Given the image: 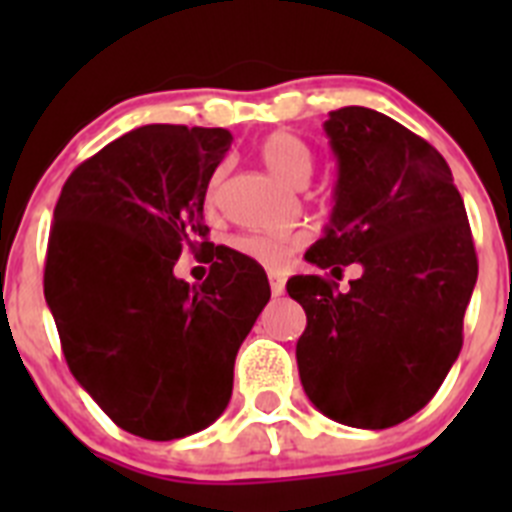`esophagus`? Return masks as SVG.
Returning a JSON list of instances; mask_svg holds the SVG:
<instances>
[{
  "mask_svg": "<svg viewBox=\"0 0 512 512\" xmlns=\"http://www.w3.org/2000/svg\"><path fill=\"white\" fill-rule=\"evenodd\" d=\"M269 284H271V295L279 297L284 295V277L277 274V271H269Z\"/></svg>",
  "mask_w": 512,
  "mask_h": 512,
  "instance_id": "esophagus-1",
  "label": "esophagus"
}]
</instances>
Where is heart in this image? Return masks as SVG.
Segmentation results:
<instances>
[{"mask_svg": "<svg viewBox=\"0 0 512 512\" xmlns=\"http://www.w3.org/2000/svg\"><path fill=\"white\" fill-rule=\"evenodd\" d=\"M259 156L266 169L277 176L279 182L289 187H305L312 176V151L305 140L292 133H271L261 140ZM217 184H220V171L212 176L210 182V200L215 197ZM302 243L300 235H241L235 241V251H241L248 259L259 264L279 269L289 261L292 251Z\"/></svg>", "mask_w": 512, "mask_h": 512, "instance_id": "heart-1", "label": "heart"}]
</instances>
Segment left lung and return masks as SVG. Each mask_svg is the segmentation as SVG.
Returning a JSON list of instances; mask_svg holds the SVG:
<instances>
[{"mask_svg": "<svg viewBox=\"0 0 512 512\" xmlns=\"http://www.w3.org/2000/svg\"><path fill=\"white\" fill-rule=\"evenodd\" d=\"M336 205L305 259L330 274L359 264L348 292L318 274L287 282L307 328L297 369L310 402L351 428H390L428 405L461 351L477 253L441 153L369 107L323 125Z\"/></svg>", "mask_w": 512, "mask_h": 512, "instance_id": "8db88e82", "label": "left lung"}]
</instances>
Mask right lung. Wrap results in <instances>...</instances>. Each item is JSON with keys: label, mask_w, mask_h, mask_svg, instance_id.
<instances>
[{"label": "right lung", "mask_w": 512, "mask_h": 512, "mask_svg": "<svg viewBox=\"0 0 512 512\" xmlns=\"http://www.w3.org/2000/svg\"><path fill=\"white\" fill-rule=\"evenodd\" d=\"M230 140L223 128L130 130L74 169L53 210L43 292L66 364L148 441L223 415L238 348L271 297L266 271L225 246L200 288L173 277L184 245L212 247L202 207Z\"/></svg>", "instance_id": "right-lung-1"}]
</instances>
